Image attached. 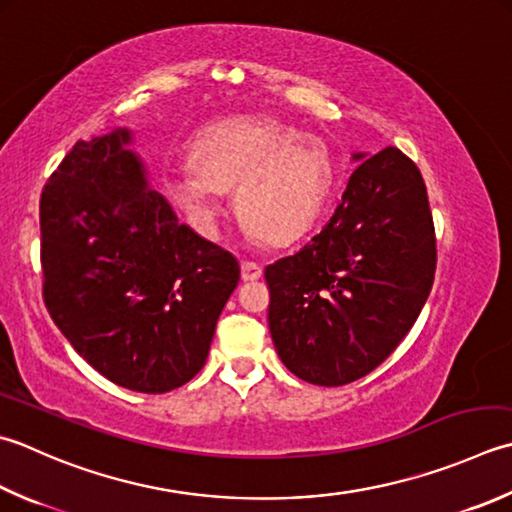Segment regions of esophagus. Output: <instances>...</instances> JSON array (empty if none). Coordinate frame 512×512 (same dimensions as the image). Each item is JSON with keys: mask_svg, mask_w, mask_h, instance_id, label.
<instances>
[{"mask_svg": "<svg viewBox=\"0 0 512 512\" xmlns=\"http://www.w3.org/2000/svg\"><path fill=\"white\" fill-rule=\"evenodd\" d=\"M262 277V266L255 262H242V279L244 282H255Z\"/></svg>", "mask_w": 512, "mask_h": 512, "instance_id": "obj_1", "label": "esophagus"}]
</instances>
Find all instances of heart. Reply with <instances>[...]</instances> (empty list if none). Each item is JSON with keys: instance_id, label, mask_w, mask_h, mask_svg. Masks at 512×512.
I'll use <instances>...</instances> for the list:
<instances>
[{"instance_id": "b5f03b06", "label": "heart", "mask_w": 512, "mask_h": 512, "mask_svg": "<svg viewBox=\"0 0 512 512\" xmlns=\"http://www.w3.org/2000/svg\"><path fill=\"white\" fill-rule=\"evenodd\" d=\"M335 184V162L315 135L282 119H226L193 144V166L173 170L168 190L199 230L213 235L222 193L235 190V213L270 246L304 237Z\"/></svg>"}]
</instances>
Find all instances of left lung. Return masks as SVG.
Here are the masks:
<instances>
[{
    "label": "left lung",
    "instance_id": "obj_1",
    "mask_svg": "<svg viewBox=\"0 0 512 512\" xmlns=\"http://www.w3.org/2000/svg\"><path fill=\"white\" fill-rule=\"evenodd\" d=\"M335 215L266 266L268 326L290 373L315 386L368 375L417 322L435 279V228L419 168L399 148L353 153Z\"/></svg>",
    "mask_w": 512,
    "mask_h": 512
}]
</instances>
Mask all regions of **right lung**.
I'll use <instances>...</instances> for the list:
<instances>
[{"label":"right lung","instance_id":"obj_1","mask_svg":"<svg viewBox=\"0 0 512 512\" xmlns=\"http://www.w3.org/2000/svg\"><path fill=\"white\" fill-rule=\"evenodd\" d=\"M133 142L130 128L79 139L48 179L44 302L97 373L157 395L204 368L239 262L179 224Z\"/></svg>","mask_w":512,"mask_h":512}]
</instances>
